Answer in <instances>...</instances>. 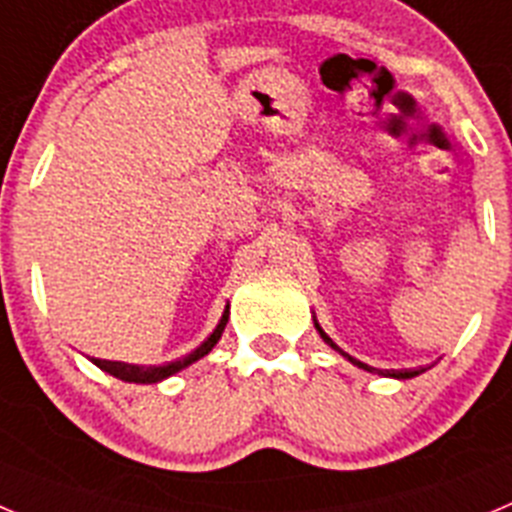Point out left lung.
I'll return each instance as SVG.
<instances>
[{
    "label": "left lung",
    "instance_id": "obj_1",
    "mask_svg": "<svg viewBox=\"0 0 512 512\" xmlns=\"http://www.w3.org/2000/svg\"><path fill=\"white\" fill-rule=\"evenodd\" d=\"M315 328H318L320 338H323V341H325V343H328V346H330V348H336L338 354H341V356H346V359H348V361H351V364H356V366H359V369H366V372H374L372 366H366V364H361V361L351 359V356H348V354H346V351H341V348H338V346H336V343L330 341V336H328V333H325V330H323V328H320V325H318V323H315ZM423 372H425V369H400V372H397V369H392V372H379V374H382V377H395V379H410V377H418V374H423Z\"/></svg>",
    "mask_w": 512,
    "mask_h": 512
}]
</instances>
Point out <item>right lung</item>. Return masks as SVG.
<instances>
[{"label":"right lung","instance_id":"obj_1","mask_svg":"<svg viewBox=\"0 0 512 512\" xmlns=\"http://www.w3.org/2000/svg\"><path fill=\"white\" fill-rule=\"evenodd\" d=\"M228 315H230V310H228V307H225L223 318H220L217 328L210 333V338H207V341H202L200 346L194 348L192 354L182 356V359H176V361H169V364L140 366V364H125V361H107V359H92V361L99 366V369H102V372L112 374V377L122 379V382L156 384V382H161V379L171 377V374L182 372V369H187L189 364H194V361H200L202 356L210 354L212 348H215V343L220 341V336H223L225 325H228Z\"/></svg>","mask_w":512,"mask_h":512}]
</instances>
